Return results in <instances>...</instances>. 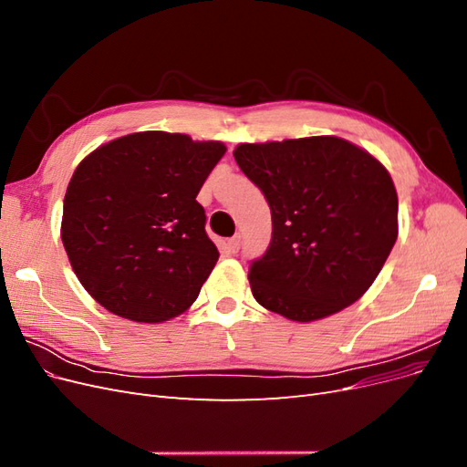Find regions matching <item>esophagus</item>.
<instances>
[{
	"mask_svg": "<svg viewBox=\"0 0 467 467\" xmlns=\"http://www.w3.org/2000/svg\"><path fill=\"white\" fill-rule=\"evenodd\" d=\"M237 249H239V237L237 235L228 239V242H223V251L225 253H237Z\"/></svg>",
	"mask_w": 467,
	"mask_h": 467,
	"instance_id": "34e87169",
	"label": "esophagus"
}]
</instances>
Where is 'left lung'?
I'll return each instance as SVG.
<instances>
[{"instance_id": "1", "label": "left lung", "mask_w": 467, "mask_h": 467, "mask_svg": "<svg viewBox=\"0 0 467 467\" xmlns=\"http://www.w3.org/2000/svg\"><path fill=\"white\" fill-rule=\"evenodd\" d=\"M234 158L271 206V245L249 268L255 300L300 323L355 304L398 239L388 169L337 136L239 144Z\"/></svg>"}]
</instances>
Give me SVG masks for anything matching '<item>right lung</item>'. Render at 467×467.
Listing matches in <instances>:
<instances>
[{
  "instance_id": "add662e5",
  "label": "right lung",
  "mask_w": 467,
  "mask_h": 467,
  "mask_svg": "<svg viewBox=\"0 0 467 467\" xmlns=\"http://www.w3.org/2000/svg\"><path fill=\"white\" fill-rule=\"evenodd\" d=\"M222 142L134 132L83 158L64 196L62 244L81 286L110 314L163 323L199 298L220 253L196 194Z\"/></svg>"
}]
</instances>
